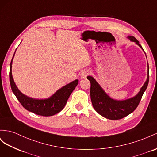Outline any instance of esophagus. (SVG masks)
Returning a JSON list of instances; mask_svg holds the SVG:
<instances>
[{
  "label": "esophagus",
  "instance_id": "34e87169",
  "mask_svg": "<svg viewBox=\"0 0 157 157\" xmlns=\"http://www.w3.org/2000/svg\"><path fill=\"white\" fill-rule=\"evenodd\" d=\"M90 72L88 70H84L80 73V76H81L82 78H86L87 76L90 75Z\"/></svg>",
  "mask_w": 157,
  "mask_h": 157
}]
</instances>
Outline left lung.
<instances>
[{
  "label": "left lung",
  "mask_w": 157,
  "mask_h": 157,
  "mask_svg": "<svg viewBox=\"0 0 157 157\" xmlns=\"http://www.w3.org/2000/svg\"><path fill=\"white\" fill-rule=\"evenodd\" d=\"M131 41L136 42V44L142 48L139 41L133 36H128ZM148 65V77L146 82L141 87L139 94L134 98L126 99L124 101H116L110 98L102 88L91 76H88L87 78L91 83L90 96L92 105L95 110L103 117L111 120L121 119L133 112L140 103V99L146 90L148 83L149 72Z\"/></svg>",
  "instance_id": "1"
}]
</instances>
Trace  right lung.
<instances>
[{
  "label": "right lung",
  "mask_w": 157,
  "mask_h": 157,
  "mask_svg": "<svg viewBox=\"0 0 157 157\" xmlns=\"http://www.w3.org/2000/svg\"><path fill=\"white\" fill-rule=\"evenodd\" d=\"M13 58L11 60L10 65V83L13 92L23 107L35 114L45 116V117L54 115L61 111L65 107L67 99L72 91L77 86L78 80L76 79L75 81L67 84V85L63 86L61 89L56 91L51 98L48 99H35L29 98L26 95L22 94L19 91L13 80V75H12V62H13Z\"/></svg>",
  "instance_id": "obj_1"
}]
</instances>
